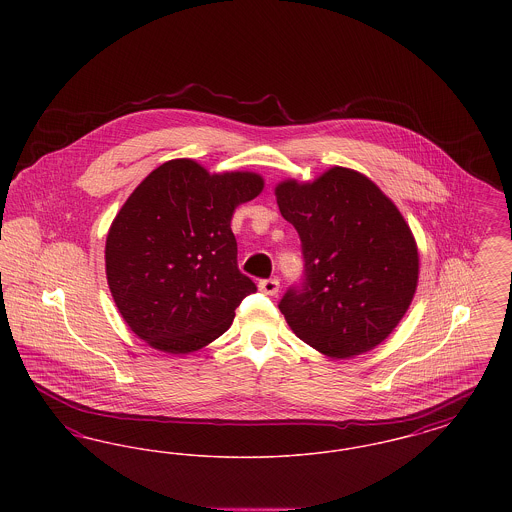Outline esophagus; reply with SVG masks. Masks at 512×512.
<instances>
[{"instance_id":"esophagus-1","label":"esophagus","mask_w":512,"mask_h":512,"mask_svg":"<svg viewBox=\"0 0 512 512\" xmlns=\"http://www.w3.org/2000/svg\"><path fill=\"white\" fill-rule=\"evenodd\" d=\"M259 290L267 295H276L280 290V282L276 278H268V280H261L259 282Z\"/></svg>"}]
</instances>
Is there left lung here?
<instances>
[{
  "label": "left lung",
  "instance_id": "obj_1",
  "mask_svg": "<svg viewBox=\"0 0 512 512\" xmlns=\"http://www.w3.org/2000/svg\"><path fill=\"white\" fill-rule=\"evenodd\" d=\"M276 201L305 261L301 284L278 305L293 334L332 359L374 349L413 301L418 249L409 224L372 180L343 167L315 182H280Z\"/></svg>",
  "mask_w": 512,
  "mask_h": 512
}]
</instances>
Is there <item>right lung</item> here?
<instances>
[{
  "label": "right lung",
  "mask_w": 512,
  "mask_h": 512,
  "mask_svg": "<svg viewBox=\"0 0 512 512\" xmlns=\"http://www.w3.org/2000/svg\"><path fill=\"white\" fill-rule=\"evenodd\" d=\"M255 172L209 174L192 159L149 172L113 220L105 244L111 295L130 330L184 355L222 336L249 293L230 228L234 209L263 192Z\"/></svg>",
  "instance_id": "obj_1"
}]
</instances>
